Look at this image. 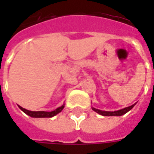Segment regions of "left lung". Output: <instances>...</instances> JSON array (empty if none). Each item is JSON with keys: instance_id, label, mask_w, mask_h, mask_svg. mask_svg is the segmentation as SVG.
<instances>
[{"instance_id": "left-lung-1", "label": "left lung", "mask_w": 154, "mask_h": 154, "mask_svg": "<svg viewBox=\"0 0 154 154\" xmlns=\"http://www.w3.org/2000/svg\"><path fill=\"white\" fill-rule=\"evenodd\" d=\"M135 103H134V104L128 106V107L123 108V109H119V110H115V111H105V110H101V109H96V108H94V107H92V110H94L95 112L98 113L99 115L103 116H120L124 115V114H126L127 112H128V111L135 105Z\"/></svg>"}]
</instances>
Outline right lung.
<instances>
[{"mask_svg":"<svg viewBox=\"0 0 154 154\" xmlns=\"http://www.w3.org/2000/svg\"><path fill=\"white\" fill-rule=\"evenodd\" d=\"M65 104H62L61 107H58L57 109L52 111H32V110H28V109L22 108L21 106L19 105V108L25 112L26 115L30 116L31 117H35V118H42V117H53L56 115H57L58 113H60L62 111L63 108H64Z\"/></svg>","mask_w":154,"mask_h":154,"instance_id":"right-lung-1","label":"right lung"}]
</instances>
